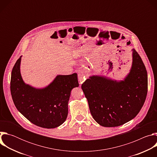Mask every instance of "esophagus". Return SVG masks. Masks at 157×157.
<instances>
[{
	"label": "esophagus",
	"mask_w": 157,
	"mask_h": 157,
	"mask_svg": "<svg viewBox=\"0 0 157 157\" xmlns=\"http://www.w3.org/2000/svg\"><path fill=\"white\" fill-rule=\"evenodd\" d=\"M78 81L79 82L80 84H82L83 83L85 80L87 78V75L86 73L84 72H79L78 75Z\"/></svg>",
	"instance_id": "1"
}]
</instances>
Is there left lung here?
Instances as JSON below:
<instances>
[{
    "mask_svg": "<svg viewBox=\"0 0 157 157\" xmlns=\"http://www.w3.org/2000/svg\"><path fill=\"white\" fill-rule=\"evenodd\" d=\"M132 52L131 68L123 80L93 75L81 86L91 114L101 126L117 127L127 123L139 114L145 102L147 72L138 53L134 49Z\"/></svg>",
    "mask_w": 157,
    "mask_h": 157,
    "instance_id": "obj_1",
    "label": "left lung"
}]
</instances>
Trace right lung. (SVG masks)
<instances>
[{"label":"right lung","mask_w":157,"mask_h":157,"mask_svg":"<svg viewBox=\"0 0 157 157\" xmlns=\"http://www.w3.org/2000/svg\"><path fill=\"white\" fill-rule=\"evenodd\" d=\"M21 56L11 73L10 91L20 113L33 124L53 128L63 124L68 116V104L72 89L79 86L76 73L57 75L48 86L36 88L26 84L20 73Z\"/></svg>","instance_id":"add662e5"}]
</instances>
